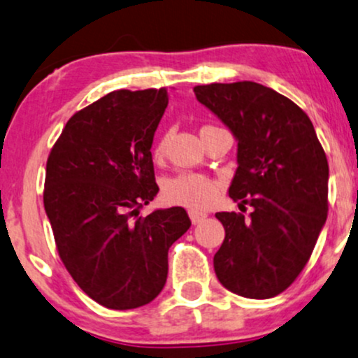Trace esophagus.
<instances>
[{"instance_id":"34e87169","label":"esophagus","mask_w":358,"mask_h":358,"mask_svg":"<svg viewBox=\"0 0 358 358\" xmlns=\"http://www.w3.org/2000/svg\"><path fill=\"white\" fill-rule=\"evenodd\" d=\"M188 217H190L192 224L195 225V224H200V222L207 219V213L199 212V210H190V212H188Z\"/></svg>"}]
</instances>
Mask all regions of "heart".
I'll return each mask as SVG.
<instances>
[{
	"instance_id": "b5f03b06",
	"label": "heart",
	"mask_w": 358,
	"mask_h": 358,
	"mask_svg": "<svg viewBox=\"0 0 358 358\" xmlns=\"http://www.w3.org/2000/svg\"><path fill=\"white\" fill-rule=\"evenodd\" d=\"M166 151V136L156 139L153 148L155 158H163ZM219 185L213 178L200 173H178L168 178L163 185V199L166 203L200 210L215 202Z\"/></svg>"
}]
</instances>
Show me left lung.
<instances>
[{
	"label": "left lung",
	"instance_id": "8db88e82",
	"mask_svg": "<svg viewBox=\"0 0 358 358\" xmlns=\"http://www.w3.org/2000/svg\"><path fill=\"white\" fill-rule=\"evenodd\" d=\"M237 138L229 196L252 207L217 212L225 239L213 256L222 286L266 299L287 289L310 261L328 215V159L308 114L257 82L193 87Z\"/></svg>",
	"mask_w": 358,
	"mask_h": 358
}]
</instances>
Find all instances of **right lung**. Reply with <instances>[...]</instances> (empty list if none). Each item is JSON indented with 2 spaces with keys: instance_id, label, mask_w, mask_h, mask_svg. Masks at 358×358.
Returning a JSON list of instances; mask_svg holds the SVG:
<instances>
[{
  "instance_id": "add662e5",
  "label": "right lung",
  "mask_w": 358,
  "mask_h": 358,
  "mask_svg": "<svg viewBox=\"0 0 358 358\" xmlns=\"http://www.w3.org/2000/svg\"><path fill=\"white\" fill-rule=\"evenodd\" d=\"M162 89L114 90L69 119L47 159L43 205L65 269L109 310L162 293L168 249L190 229L182 207L139 217L158 193L151 145Z\"/></svg>"
}]
</instances>
